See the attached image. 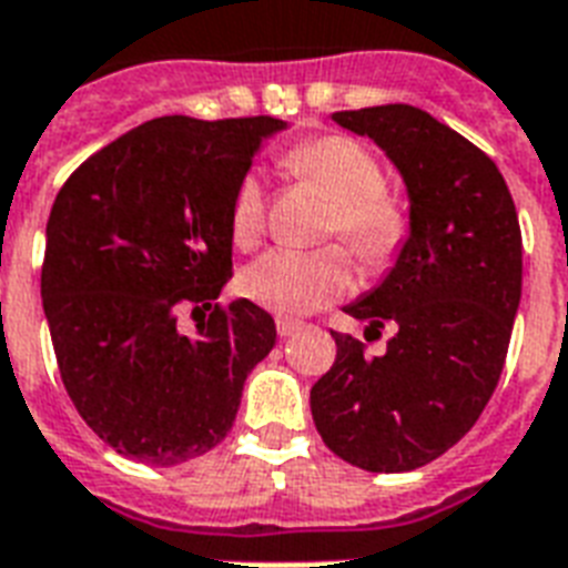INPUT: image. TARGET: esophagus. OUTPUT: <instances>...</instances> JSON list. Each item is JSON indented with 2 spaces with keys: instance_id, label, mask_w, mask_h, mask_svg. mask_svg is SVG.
Listing matches in <instances>:
<instances>
[{
  "instance_id": "34e87169",
  "label": "esophagus",
  "mask_w": 568,
  "mask_h": 568,
  "mask_svg": "<svg viewBox=\"0 0 568 568\" xmlns=\"http://www.w3.org/2000/svg\"><path fill=\"white\" fill-rule=\"evenodd\" d=\"M301 322H292V318H276V333H280V339H288L294 333L301 331Z\"/></svg>"
}]
</instances>
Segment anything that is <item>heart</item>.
Segmentation results:
<instances>
[{
	"mask_svg": "<svg viewBox=\"0 0 568 568\" xmlns=\"http://www.w3.org/2000/svg\"><path fill=\"white\" fill-rule=\"evenodd\" d=\"M294 179L313 184L331 202L324 235H339L363 265L389 267L410 237V214L399 196L384 187V166L348 133H322L285 154ZM265 190L246 175L232 199V237L253 246L265 232ZM354 271L342 246L313 253L274 250L241 274V292L267 313L301 318L352 292Z\"/></svg>",
	"mask_w": 568,
	"mask_h": 568,
	"instance_id": "obj_1",
	"label": "heart"
}]
</instances>
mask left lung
I'll list each match as a JSON object with an SVG mask.
<instances>
[{
	"label": "left lung",
	"mask_w": 568,
	"mask_h": 568,
	"mask_svg": "<svg viewBox=\"0 0 568 568\" xmlns=\"http://www.w3.org/2000/svg\"><path fill=\"white\" fill-rule=\"evenodd\" d=\"M405 179L410 237L387 280L345 313L381 336V357L333 333L336 361L310 393L318 435L348 465L402 474L444 456L491 399L521 301V226L500 169L408 103L336 112Z\"/></svg>",
	"instance_id": "8db88e82"
}]
</instances>
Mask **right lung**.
I'll return each mask as SVG.
<instances>
[{
	"mask_svg": "<svg viewBox=\"0 0 568 568\" xmlns=\"http://www.w3.org/2000/svg\"><path fill=\"white\" fill-rule=\"evenodd\" d=\"M283 128L274 115H163L80 163L55 196L43 315L73 408L121 456L154 467L205 456L274 348L262 306L214 301L232 276L237 184ZM184 308L200 315L196 337L178 327Z\"/></svg>",
	"mask_w": 568,
	"mask_h": 568,
	"instance_id": "obj_1",
	"label": "right lung"
}]
</instances>
